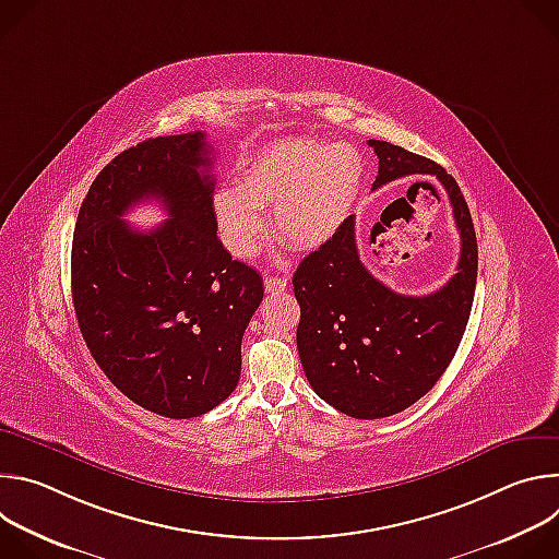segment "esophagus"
<instances>
[{"label":"esophagus","mask_w":559,"mask_h":559,"mask_svg":"<svg viewBox=\"0 0 559 559\" xmlns=\"http://www.w3.org/2000/svg\"><path fill=\"white\" fill-rule=\"evenodd\" d=\"M263 283H265V292H270V294L287 289V278H281V276H265Z\"/></svg>","instance_id":"1"}]
</instances>
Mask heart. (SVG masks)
<instances>
[{
    "instance_id": "b5f03b06",
    "label": "heart",
    "mask_w": 559,
    "mask_h": 559,
    "mask_svg": "<svg viewBox=\"0 0 559 559\" xmlns=\"http://www.w3.org/2000/svg\"><path fill=\"white\" fill-rule=\"evenodd\" d=\"M362 183V162L354 147L325 141H281L243 168L236 190L214 194V218L225 248L250 259L261 250L272 210L278 238L294 248L325 246L352 216Z\"/></svg>"
}]
</instances>
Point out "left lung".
<instances>
[{"mask_svg": "<svg viewBox=\"0 0 559 559\" xmlns=\"http://www.w3.org/2000/svg\"><path fill=\"white\" fill-rule=\"evenodd\" d=\"M369 145L378 156L373 190L407 175H433L444 186L462 248L457 272L427 296H403L367 272L354 216L298 265L292 283L302 371L325 403L360 420L403 412L438 382L464 336L477 278L475 229L455 179L401 145Z\"/></svg>", "mask_w": 559, "mask_h": 559, "instance_id": "left-lung-1", "label": "left lung"}]
</instances>
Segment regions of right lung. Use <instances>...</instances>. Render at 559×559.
<instances>
[{
  "label": "right lung",
  "instance_id": "right-lung-1",
  "mask_svg": "<svg viewBox=\"0 0 559 559\" xmlns=\"http://www.w3.org/2000/svg\"><path fill=\"white\" fill-rule=\"evenodd\" d=\"M205 132L136 143L97 175L72 238L79 330L108 380L139 407L183 420L236 389L261 274L216 236ZM154 198L171 216L150 233L120 216Z\"/></svg>",
  "mask_w": 559,
  "mask_h": 559
}]
</instances>
